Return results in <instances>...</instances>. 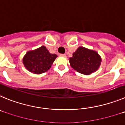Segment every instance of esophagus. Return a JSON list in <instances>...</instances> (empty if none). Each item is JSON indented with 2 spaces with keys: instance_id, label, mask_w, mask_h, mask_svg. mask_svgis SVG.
I'll use <instances>...</instances> for the list:
<instances>
[{
  "instance_id": "obj_1",
  "label": "esophagus",
  "mask_w": 125,
  "mask_h": 125,
  "mask_svg": "<svg viewBox=\"0 0 125 125\" xmlns=\"http://www.w3.org/2000/svg\"><path fill=\"white\" fill-rule=\"evenodd\" d=\"M60 56H61V57H66V55L65 54H60Z\"/></svg>"
}]
</instances>
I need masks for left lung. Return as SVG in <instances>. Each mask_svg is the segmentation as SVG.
<instances>
[{
    "label": "left lung",
    "mask_w": 125,
    "mask_h": 125,
    "mask_svg": "<svg viewBox=\"0 0 125 125\" xmlns=\"http://www.w3.org/2000/svg\"><path fill=\"white\" fill-rule=\"evenodd\" d=\"M101 57L96 51L80 46L69 58L71 68L77 72L89 75L96 72L101 65Z\"/></svg>",
    "instance_id": "obj_1"
}]
</instances>
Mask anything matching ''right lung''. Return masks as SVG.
Listing matches in <instances>:
<instances>
[{
    "label": "right lung",
    "instance_id": "1",
    "mask_svg": "<svg viewBox=\"0 0 125 125\" xmlns=\"http://www.w3.org/2000/svg\"><path fill=\"white\" fill-rule=\"evenodd\" d=\"M56 54H51L42 46L34 50L29 51L22 59L23 64L26 69L36 74L46 72L51 68L56 57Z\"/></svg>",
    "mask_w": 125,
    "mask_h": 125
}]
</instances>
